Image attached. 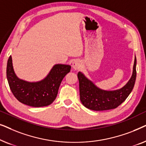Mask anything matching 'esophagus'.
I'll use <instances>...</instances> for the list:
<instances>
[{
	"instance_id": "1",
	"label": "esophagus",
	"mask_w": 146,
	"mask_h": 146,
	"mask_svg": "<svg viewBox=\"0 0 146 146\" xmlns=\"http://www.w3.org/2000/svg\"><path fill=\"white\" fill-rule=\"evenodd\" d=\"M72 66L74 69L76 70H78L80 68L82 67V63L81 62L78 60H75L74 62H73V64H72Z\"/></svg>"
}]
</instances>
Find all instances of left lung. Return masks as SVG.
<instances>
[{"instance_id": "8db88e82", "label": "left lung", "mask_w": 146, "mask_h": 146, "mask_svg": "<svg viewBox=\"0 0 146 146\" xmlns=\"http://www.w3.org/2000/svg\"><path fill=\"white\" fill-rule=\"evenodd\" d=\"M80 101L86 108L94 111L116 108L125 100L132 91L136 78V59L133 64L131 78L121 89L105 91L96 86L81 72L78 73Z\"/></svg>"}]
</instances>
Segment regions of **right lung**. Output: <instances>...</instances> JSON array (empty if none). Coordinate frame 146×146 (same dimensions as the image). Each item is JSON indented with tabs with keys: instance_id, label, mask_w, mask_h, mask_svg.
I'll use <instances>...</instances> for the list:
<instances>
[{
	"instance_id": "add662e5",
	"label": "right lung",
	"mask_w": 146,
	"mask_h": 146,
	"mask_svg": "<svg viewBox=\"0 0 146 146\" xmlns=\"http://www.w3.org/2000/svg\"><path fill=\"white\" fill-rule=\"evenodd\" d=\"M71 66L66 64H56L48 75L42 80L29 82L19 79L13 70L12 57L10 56L7 67V76L10 88L20 102L32 107H43L54 101L61 82Z\"/></svg>"
}]
</instances>
